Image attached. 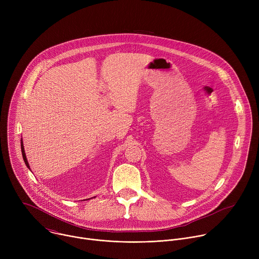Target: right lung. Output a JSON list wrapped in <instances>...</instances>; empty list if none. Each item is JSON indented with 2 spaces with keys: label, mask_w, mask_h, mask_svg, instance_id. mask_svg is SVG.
<instances>
[{
  "label": "right lung",
  "mask_w": 259,
  "mask_h": 259,
  "mask_svg": "<svg viewBox=\"0 0 259 259\" xmlns=\"http://www.w3.org/2000/svg\"><path fill=\"white\" fill-rule=\"evenodd\" d=\"M21 141H22V140H21ZM21 153H22V158H23V161H24L26 167H27L28 169H30V168H29V164H28L27 159H26V156H25V153H24V147H23V143H22V142H21Z\"/></svg>",
  "instance_id": "add662e5"
}]
</instances>
